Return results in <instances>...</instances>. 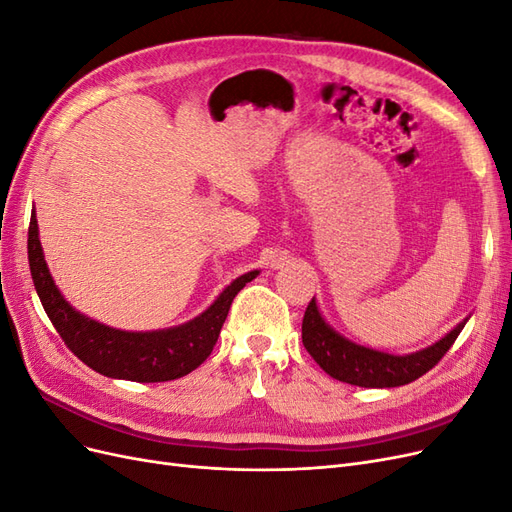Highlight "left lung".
I'll use <instances>...</instances> for the list:
<instances>
[{
    "mask_svg": "<svg viewBox=\"0 0 512 512\" xmlns=\"http://www.w3.org/2000/svg\"><path fill=\"white\" fill-rule=\"evenodd\" d=\"M463 318L453 331H448L436 344L410 354H389L352 342L337 333L322 318L316 297L309 301L303 316V346L314 356V361L339 382H348L363 389H393L404 386L436 365L455 344L457 335L466 327Z\"/></svg>",
    "mask_w": 512,
    "mask_h": 512,
    "instance_id": "8db88e82",
    "label": "left lung"
}]
</instances>
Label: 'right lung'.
Listing matches in <instances>:
<instances>
[{"label":"right lung","instance_id":"obj_1","mask_svg":"<svg viewBox=\"0 0 512 512\" xmlns=\"http://www.w3.org/2000/svg\"><path fill=\"white\" fill-rule=\"evenodd\" d=\"M27 256L44 312L66 346L98 374L132 382H166L194 371L218 342L232 299L260 273L256 269L232 280L203 314L177 327L121 331L76 312L59 292L44 260L36 211H32V222H29Z\"/></svg>","mask_w":512,"mask_h":512}]
</instances>
